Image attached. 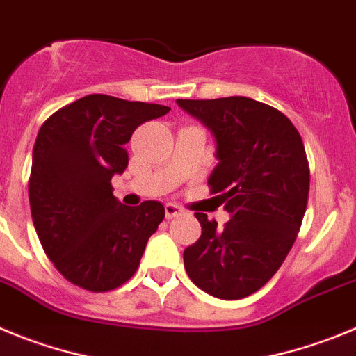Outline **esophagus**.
Wrapping results in <instances>:
<instances>
[{
	"label": "esophagus",
	"mask_w": 356,
	"mask_h": 356,
	"mask_svg": "<svg viewBox=\"0 0 356 356\" xmlns=\"http://www.w3.org/2000/svg\"><path fill=\"white\" fill-rule=\"evenodd\" d=\"M165 213H166V218L172 220V218L179 216V214L182 213V209L179 206H175V204H170V202H168V204L165 206Z\"/></svg>",
	"instance_id": "esophagus-1"
}]
</instances>
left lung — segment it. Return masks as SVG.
I'll list each match as a JSON object with an SVG mask.
<instances>
[{"mask_svg":"<svg viewBox=\"0 0 356 356\" xmlns=\"http://www.w3.org/2000/svg\"><path fill=\"white\" fill-rule=\"evenodd\" d=\"M216 138L218 165L211 193H220L230 220L195 213L197 243L184 250V268L195 286L222 300L261 289L293 248L309 200L305 147L286 115L250 97L177 99Z\"/></svg>","mask_w":356,"mask_h":356,"instance_id":"left-lung-1","label":"left lung"}]
</instances>
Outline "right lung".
Listing matches in <instances>:
<instances>
[{
  "mask_svg": "<svg viewBox=\"0 0 356 356\" xmlns=\"http://www.w3.org/2000/svg\"><path fill=\"white\" fill-rule=\"evenodd\" d=\"M168 106L92 94L54 111L37 134L28 182L33 225L54 268L74 286L106 293L138 270L165 218L161 202L122 206L111 177L126 170V143Z\"/></svg>",
  "mask_w": 356,
  "mask_h": 356,
  "instance_id": "right-lung-1",
  "label": "right lung"
}]
</instances>
